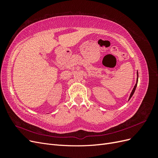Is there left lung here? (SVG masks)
<instances>
[{
  "label": "left lung",
  "mask_w": 158,
  "mask_h": 158,
  "mask_svg": "<svg viewBox=\"0 0 158 158\" xmlns=\"http://www.w3.org/2000/svg\"><path fill=\"white\" fill-rule=\"evenodd\" d=\"M137 80H136V84H135V87H134V88H133V89H132V92H131V95H130V97H129V99H130L131 98V97L132 96V95L134 94V93H135V89H136V85H137V83H138V72H137ZM128 99V100H129Z\"/></svg>",
  "instance_id": "obj_1"
}]
</instances>
